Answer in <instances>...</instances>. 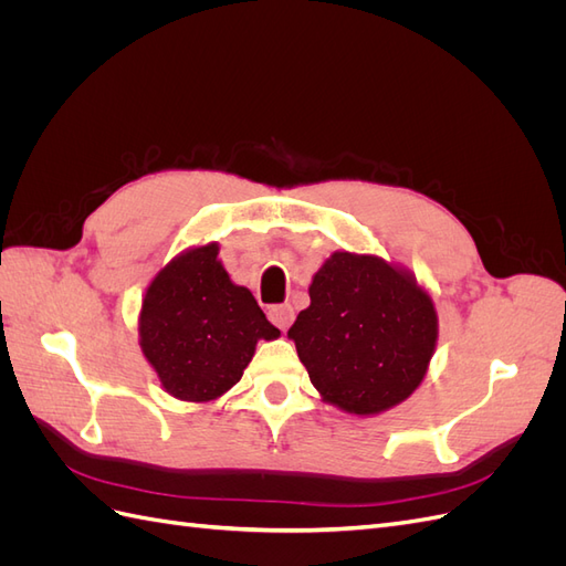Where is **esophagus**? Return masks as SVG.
<instances>
[{
  "label": "esophagus",
  "instance_id": "34e87169",
  "mask_svg": "<svg viewBox=\"0 0 566 566\" xmlns=\"http://www.w3.org/2000/svg\"><path fill=\"white\" fill-rule=\"evenodd\" d=\"M293 318H295V312L290 304H273L269 310V321L273 325H279L281 331H287V325L293 323Z\"/></svg>",
  "mask_w": 566,
  "mask_h": 566
}]
</instances>
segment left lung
Instances as JSON below:
<instances>
[{
	"mask_svg": "<svg viewBox=\"0 0 566 566\" xmlns=\"http://www.w3.org/2000/svg\"><path fill=\"white\" fill-rule=\"evenodd\" d=\"M310 297L287 337L325 403L378 416L420 387L439 318L413 273L342 250L314 273Z\"/></svg>",
	"mask_w": 566,
	"mask_h": 566,
	"instance_id": "8db88e82",
	"label": "left lung"
}]
</instances>
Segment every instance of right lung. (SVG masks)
I'll return each instance as SVG.
<instances>
[{"label":"right lung","instance_id":"1","mask_svg":"<svg viewBox=\"0 0 566 566\" xmlns=\"http://www.w3.org/2000/svg\"><path fill=\"white\" fill-rule=\"evenodd\" d=\"M217 254V243L184 250L158 271L142 302V352L163 389L181 401L219 399L243 378L256 342L281 335Z\"/></svg>","mask_w":566,"mask_h":566}]
</instances>
